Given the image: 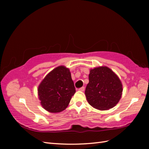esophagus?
I'll return each instance as SVG.
<instances>
[{
	"mask_svg": "<svg viewBox=\"0 0 149 149\" xmlns=\"http://www.w3.org/2000/svg\"><path fill=\"white\" fill-rule=\"evenodd\" d=\"M78 91H84V87H81V88H80L78 89Z\"/></svg>",
	"mask_w": 149,
	"mask_h": 149,
	"instance_id": "esophagus-1",
	"label": "esophagus"
}]
</instances>
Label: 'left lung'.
Listing matches in <instances>:
<instances>
[{"mask_svg":"<svg viewBox=\"0 0 149 149\" xmlns=\"http://www.w3.org/2000/svg\"><path fill=\"white\" fill-rule=\"evenodd\" d=\"M123 92L120 80L106 66L90 70L85 94L89 104L99 110L109 109L119 101Z\"/></svg>","mask_w":149,"mask_h":149,"instance_id":"left-lung-1","label":"left lung"}]
</instances>
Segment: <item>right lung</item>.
<instances>
[{"instance_id": "1", "label": "right lung", "mask_w": 149, "mask_h": 149, "mask_svg": "<svg viewBox=\"0 0 149 149\" xmlns=\"http://www.w3.org/2000/svg\"><path fill=\"white\" fill-rule=\"evenodd\" d=\"M75 92L70 71L63 66H58L49 73L38 89L42 106L53 113L65 110Z\"/></svg>"}]
</instances>
